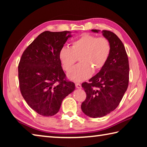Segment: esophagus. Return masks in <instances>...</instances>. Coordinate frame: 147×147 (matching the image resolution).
<instances>
[{"instance_id":"esophagus-1","label":"esophagus","mask_w":147,"mask_h":147,"mask_svg":"<svg viewBox=\"0 0 147 147\" xmlns=\"http://www.w3.org/2000/svg\"><path fill=\"white\" fill-rule=\"evenodd\" d=\"M75 86H76V88H78V89H81V88H82V86H81L80 84L76 83V84H75Z\"/></svg>"}]
</instances>
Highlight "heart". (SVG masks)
Masks as SVG:
<instances>
[{
  "mask_svg": "<svg viewBox=\"0 0 147 147\" xmlns=\"http://www.w3.org/2000/svg\"><path fill=\"white\" fill-rule=\"evenodd\" d=\"M111 45L108 39L84 34L71 45L63 47L59 53V58L64 71L69 72L78 61L80 63L69 74V78L76 82L89 78L95 71L102 69L110 55Z\"/></svg>",
  "mask_w": 147,
  "mask_h": 147,
  "instance_id": "obj_1",
  "label": "heart"
}]
</instances>
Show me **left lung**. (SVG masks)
<instances>
[{
	"instance_id": "obj_1",
	"label": "left lung",
	"mask_w": 147,
	"mask_h": 147,
	"mask_svg": "<svg viewBox=\"0 0 147 147\" xmlns=\"http://www.w3.org/2000/svg\"><path fill=\"white\" fill-rule=\"evenodd\" d=\"M98 32V30H92ZM111 45V53L105 66L82 87L86 98L81 105L83 112L90 117H102L117 108L127 90L129 63L125 48L113 32L102 30Z\"/></svg>"
}]
</instances>
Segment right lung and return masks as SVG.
I'll list each match as a JSON object with an SVG mask.
<instances>
[{
  "label": "right lung",
  "mask_w": 147,
  "mask_h": 147,
  "mask_svg": "<svg viewBox=\"0 0 147 147\" xmlns=\"http://www.w3.org/2000/svg\"><path fill=\"white\" fill-rule=\"evenodd\" d=\"M71 32H42L25 49L18 66L19 88L26 103L41 115H54L75 89L66 79L59 58Z\"/></svg>",
  "instance_id": "obj_1"
}]
</instances>
